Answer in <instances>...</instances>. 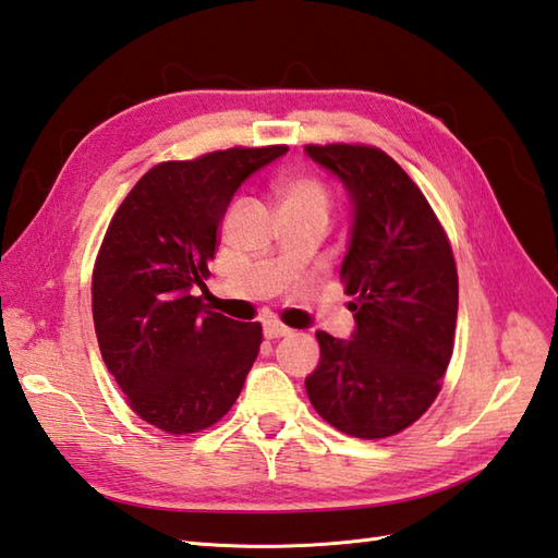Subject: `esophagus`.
I'll return each mask as SVG.
<instances>
[{
	"label": "esophagus",
	"mask_w": 558,
	"mask_h": 558,
	"mask_svg": "<svg viewBox=\"0 0 558 558\" xmlns=\"http://www.w3.org/2000/svg\"><path fill=\"white\" fill-rule=\"evenodd\" d=\"M290 333H292V328H288L286 324H280V322H266V326H264V336H266L268 340L286 338V336H290Z\"/></svg>",
	"instance_id": "34e87169"
}]
</instances>
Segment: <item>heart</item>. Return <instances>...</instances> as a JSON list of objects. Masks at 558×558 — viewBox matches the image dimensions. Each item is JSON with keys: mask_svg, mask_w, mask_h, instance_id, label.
Listing matches in <instances>:
<instances>
[{"mask_svg": "<svg viewBox=\"0 0 558 558\" xmlns=\"http://www.w3.org/2000/svg\"><path fill=\"white\" fill-rule=\"evenodd\" d=\"M280 216L282 213H322L328 218L330 192L322 177L312 172L282 174L272 182Z\"/></svg>", "mask_w": 558, "mask_h": 558, "instance_id": "1", "label": "heart"}]
</instances>
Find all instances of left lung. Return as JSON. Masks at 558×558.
Returning <instances> with one entry per match:
<instances>
[{"label": "left lung", "mask_w": 558, "mask_h": 558, "mask_svg": "<svg viewBox=\"0 0 558 558\" xmlns=\"http://www.w3.org/2000/svg\"><path fill=\"white\" fill-rule=\"evenodd\" d=\"M345 182L354 206L340 282L354 298L352 340L318 330L322 362L306 378L314 410L338 432L386 438L432 408L458 318L453 248L422 189L366 144H306Z\"/></svg>", "instance_id": "8db88e82"}]
</instances>
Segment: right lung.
Returning <instances> with one entry per match:
<instances>
[{
  "instance_id": "right-lung-1",
  "label": "right lung",
  "mask_w": 558,
  "mask_h": 558,
  "mask_svg": "<svg viewBox=\"0 0 558 558\" xmlns=\"http://www.w3.org/2000/svg\"><path fill=\"white\" fill-rule=\"evenodd\" d=\"M288 146H234L165 160L117 208L93 266V324L102 362L141 420L196 434L240 398L264 330L206 310L204 288L230 201Z\"/></svg>"
}]
</instances>
